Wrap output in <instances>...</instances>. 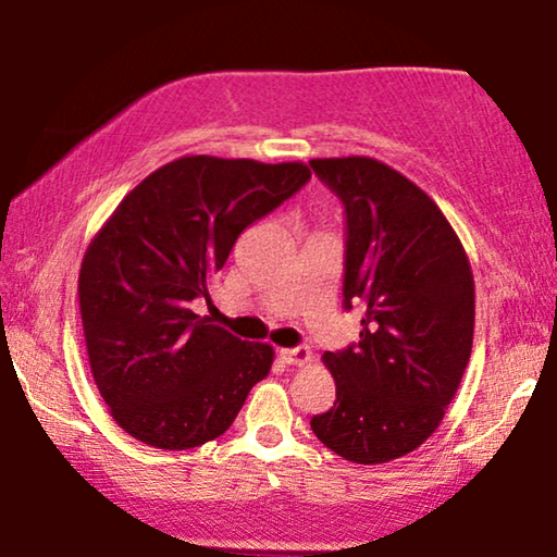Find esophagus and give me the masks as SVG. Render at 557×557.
<instances>
[{"label":"esophagus","mask_w":557,"mask_h":557,"mask_svg":"<svg viewBox=\"0 0 557 557\" xmlns=\"http://www.w3.org/2000/svg\"><path fill=\"white\" fill-rule=\"evenodd\" d=\"M280 360L285 364H297V368H302V364H310L312 362V352L307 350V347H282L277 350Z\"/></svg>","instance_id":"1"}]
</instances>
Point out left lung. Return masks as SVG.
<instances>
[{
  "label": "left lung",
  "instance_id": "1",
  "mask_svg": "<svg viewBox=\"0 0 557 557\" xmlns=\"http://www.w3.org/2000/svg\"><path fill=\"white\" fill-rule=\"evenodd\" d=\"M345 205V310H364L360 343L325 352L337 400L310 420L339 458L380 465L435 433L468 368L475 282L443 210L372 157L310 160Z\"/></svg>",
  "mask_w": 557,
  "mask_h": 557
}]
</instances>
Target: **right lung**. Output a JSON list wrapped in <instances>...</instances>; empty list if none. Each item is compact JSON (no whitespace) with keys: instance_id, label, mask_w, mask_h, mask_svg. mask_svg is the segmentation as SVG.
Instances as JSON below:
<instances>
[{"instance_id":"obj_1","label":"right lung","mask_w":557,"mask_h":557,"mask_svg":"<svg viewBox=\"0 0 557 557\" xmlns=\"http://www.w3.org/2000/svg\"><path fill=\"white\" fill-rule=\"evenodd\" d=\"M312 172L187 154L122 199L89 243L79 312L89 368L117 425L160 450H189L235 422L268 377L272 345L199 318L239 232L293 197Z\"/></svg>"}]
</instances>
